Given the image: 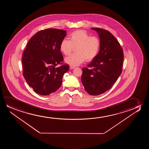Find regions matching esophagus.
<instances>
[{
    "label": "esophagus",
    "mask_w": 149,
    "mask_h": 149,
    "mask_svg": "<svg viewBox=\"0 0 149 149\" xmlns=\"http://www.w3.org/2000/svg\"><path fill=\"white\" fill-rule=\"evenodd\" d=\"M75 67H74V66H72V65H70V68L71 69H73L75 68Z\"/></svg>",
    "instance_id": "obj_1"
}]
</instances>
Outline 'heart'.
Instances as JSON below:
<instances>
[{
  "label": "heart",
  "instance_id": "b5f03b06",
  "mask_svg": "<svg viewBox=\"0 0 149 149\" xmlns=\"http://www.w3.org/2000/svg\"><path fill=\"white\" fill-rule=\"evenodd\" d=\"M69 40L63 39L60 44V50L64 55H68L76 48V53L65 58V63L77 66L86 61H91L98 55L100 48V39L91 36L86 31L78 30L72 33Z\"/></svg>",
  "mask_w": 149,
  "mask_h": 149
}]
</instances>
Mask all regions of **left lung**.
Masks as SVG:
<instances>
[{
    "instance_id": "8db88e82",
    "label": "left lung",
    "mask_w": 149,
    "mask_h": 149,
    "mask_svg": "<svg viewBox=\"0 0 149 149\" xmlns=\"http://www.w3.org/2000/svg\"><path fill=\"white\" fill-rule=\"evenodd\" d=\"M98 33L100 48L96 58L82 68V84L88 93L93 96L109 90L122 72L124 53L120 44L104 29L92 28Z\"/></svg>"
}]
</instances>
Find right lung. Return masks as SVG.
<instances>
[{"label":"right lung","instance_id":"1","mask_svg":"<svg viewBox=\"0 0 149 149\" xmlns=\"http://www.w3.org/2000/svg\"><path fill=\"white\" fill-rule=\"evenodd\" d=\"M66 31L47 29L31 37L23 53V75L27 83L37 94L49 95L62 84L63 77L69 65L63 64L60 44ZM58 64L62 65L57 68Z\"/></svg>","mask_w":149,"mask_h":149}]
</instances>
